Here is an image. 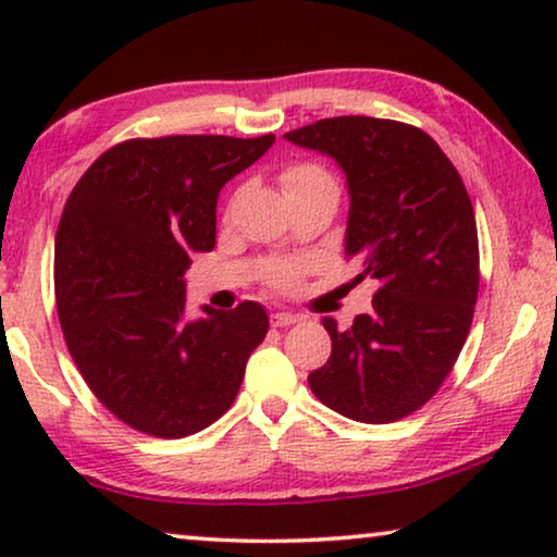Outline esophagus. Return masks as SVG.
<instances>
[{"label":"esophagus","mask_w":557,"mask_h":557,"mask_svg":"<svg viewBox=\"0 0 557 557\" xmlns=\"http://www.w3.org/2000/svg\"><path fill=\"white\" fill-rule=\"evenodd\" d=\"M299 314H292V311H273L271 314V324L273 326H292L299 322Z\"/></svg>","instance_id":"1"}]
</instances>
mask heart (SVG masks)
I'll list each match as a JSON object with an SVG mask.
<instances>
[{"label":"heart","mask_w":557,"mask_h":557,"mask_svg":"<svg viewBox=\"0 0 557 557\" xmlns=\"http://www.w3.org/2000/svg\"><path fill=\"white\" fill-rule=\"evenodd\" d=\"M284 187L292 189V187H301V185H311V182H319V180H332L330 174H326L322 166L317 164H292L288 170H284ZM281 284H292L294 281V271H284L278 276Z\"/></svg>","instance_id":"b5f03b06"}]
</instances>
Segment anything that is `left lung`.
Listing matches in <instances>:
<instances>
[{"label":"left lung","mask_w":557,"mask_h":557,"mask_svg":"<svg viewBox=\"0 0 557 557\" xmlns=\"http://www.w3.org/2000/svg\"><path fill=\"white\" fill-rule=\"evenodd\" d=\"M284 139L345 172V253L362 265L357 281H380L372 311L349 330L322 319L332 355L309 375L311 393L352 421H400L444 383L474 317L479 240L467 187L438 144L400 121L334 116Z\"/></svg>","instance_id":"1"}]
</instances>
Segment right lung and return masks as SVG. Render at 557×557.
<instances>
[{
  "label": "right lung",
  "instance_id": "obj_1",
  "mask_svg": "<svg viewBox=\"0 0 557 557\" xmlns=\"http://www.w3.org/2000/svg\"><path fill=\"white\" fill-rule=\"evenodd\" d=\"M276 136H162L103 151L67 197L55 235L65 345L113 416L185 438L233 406L269 332L258 301L185 319L189 256L215 248L218 195Z\"/></svg>",
  "mask_w": 557,
  "mask_h": 557
}]
</instances>
